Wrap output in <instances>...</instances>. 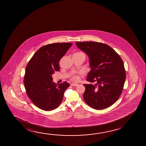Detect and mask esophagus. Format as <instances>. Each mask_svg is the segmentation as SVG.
Here are the masks:
<instances>
[{
    "mask_svg": "<svg viewBox=\"0 0 146 146\" xmlns=\"http://www.w3.org/2000/svg\"><path fill=\"white\" fill-rule=\"evenodd\" d=\"M78 85V84H77V83H72V84H71V86H77Z\"/></svg>",
    "mask_w": 146,
    "mask_h": 146,
    "instance_id": "1",
    "label": "esophagus"
}]
</instances>
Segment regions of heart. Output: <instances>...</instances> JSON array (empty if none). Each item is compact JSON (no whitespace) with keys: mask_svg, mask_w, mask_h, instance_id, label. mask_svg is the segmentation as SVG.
I'll return each mask as SVG.
<instances>
[{"mask_svg":"<svg viewBox=\"0 0 146 146\" xmlns=\"http://www.w3.org/2000/svg\"><path fill=\"white\" fill-rule=\"evenodd\" d=\"M72 79L74 80V81H77V80H78V79H79V77L77 76H74L73 77V78Z\"/></svg>","mask_w":146,"mask_h":146,"instance_id":"heart-1","label":"heart"}]
</instances>
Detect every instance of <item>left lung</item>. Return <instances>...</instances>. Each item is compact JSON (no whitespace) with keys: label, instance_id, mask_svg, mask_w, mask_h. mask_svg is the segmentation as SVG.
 I'll return each instance as SVG.
<instances>
[{"label":"left lung","instance_id":"obj_1","mask_svg":"<svg viewBox=\"0 0 146 146\" xmlns=\"http://www.w3.org/2000/svg\"><path fill=\"white\" fill-rule=\"evenodd\" d=\"M77 47L89 58L91 70L84 84V100L91 108L103 110L115 103L122 93L126 79L124 66L119 55L110 46L95 42H76Z\"/></svg>","mask_w":146,"mask_h":146}]
</instances>
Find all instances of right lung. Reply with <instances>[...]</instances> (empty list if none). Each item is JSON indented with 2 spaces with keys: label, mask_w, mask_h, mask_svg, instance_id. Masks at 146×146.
<instances>
[{
  "label": "right lung",
  "mask_w": 146,
  "mask_h": 146,
  "mask_svg": "<svg viewBox=\"0 0 146 146\" xmlns=\"http://www.w3.org/2000/svg\"><path fill=\"white\" fill-rule=\"evenodd\" d=\"M72 43H53L40 48L28 62L24 84L27 95L38 108L46 111L54 110L62 102L65 91L70 84L53 82L52 75L60 71L61 58Z\"/></svg>",
  "instance_id": "right-lung-1"
}]
</instances>
